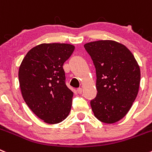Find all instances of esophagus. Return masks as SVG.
<instances>
[{"instance_id": "esophagus-1", "label": "esophagus", "mask_w": 152, "mask_h": 152, "mask_svg": "<svg viewBox=\"0 0 152 152\" xmlns=\"http://www.w3.org/2000/svg\"><path fill=\"white\" fill-rule=\"evenodd\" d=\"M77 93L79 94H81L83 93V88H78L77 89Z\"/></svg>"}]
</instances>
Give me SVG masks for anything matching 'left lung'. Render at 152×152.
Listing matches in <instances>:
<instances>
[{
  "label": "left lung",
  "mask_w": 152,
  "mask_h": 152,
  "mask_svg": "<svg viewBox=\"0 0 152 152\" xmlns=\"http://www.w3.org/2000/svg\"><path fill=\"white\" fill-rule=\"evenodd\" d=\"M96 69L97 96L91 100L94 116L106 124L126 115L139 91L140 69L125 46L113 40H99L84 45Z\"/></svg>",
  "instance_id": "8db88e82"
}]
</instances>
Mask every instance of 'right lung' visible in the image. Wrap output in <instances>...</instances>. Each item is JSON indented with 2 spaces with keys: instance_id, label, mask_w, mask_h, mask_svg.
<instances>
[{
  "instance_id": "1",
  "label": "right lung",
  "mask_w": 152,
  "mask_h": 152,
  "mask_svg": "<svg viewBox=\"0 0 152 152\" xmlns=\"http://www.w3.org/2000/svg\"><path fill=\"white\" fill-rule=\"evenodd\" d=\"M66 43H42L24 58L18 81L22 97L38 118L48 124H58L68 116L73 92L65 83L64 63L74 51Z\"/></svg>"
}]
</instances>
